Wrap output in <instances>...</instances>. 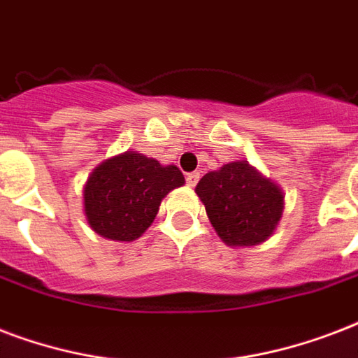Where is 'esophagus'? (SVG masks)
Returning a JSON list of instances; mask_svg holds the SVG:
<instances>
[{"label": "esophagus", "mask_w": 358, "mask_h": 358, "mask_svg": "<svg viewBox=\"0 0 358 358\" xmlns=\"http://www.w3.org/2000/svg\"><path fill=\"white\" fill-rule=\"evenodd\" d=\"M199 181V171H192V173H188L187 176V182L188 187H196Z\"/></svg>", "instance_id": "34e87169"}]
</instances>
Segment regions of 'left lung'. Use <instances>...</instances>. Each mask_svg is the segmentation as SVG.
I'll list each match as a JSON object with an SVG mask.
<instances>
[{
  "label": "left lung",
  "instance_id": "obj_1",
  "mask_svg": "<svg viewBox=\"0 0 358 358\" xmlns=\"http://www.w3.org/2000/svg\"><path fill=\"white\" fill-rule=\"evenodd\" d=\"M207 217L229 246L262 245L273 235L284 210V194L246 160L205 173L196 185Z\"/></svg>",
  "mask_w": 358,
  "mask_h": 358
}]
</instances>
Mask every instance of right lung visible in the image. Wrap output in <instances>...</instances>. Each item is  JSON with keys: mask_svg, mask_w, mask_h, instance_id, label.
<instances>
[{"mask_svg": "<svg viewBox=\"0 0 358 358\" xmlns=\"http://www.w3.org/2000/svg\"><path fill=\"white\" fill-rule=\"evenodd\" d=\"M182 185L177 166L127 151L93 170L84 188L85 217L102 237L130 243L153 224L162 198Z\"/></svg>", "mask_w": 358, "mask_h": 358, "instance_id": "right-lung-1", "label": "right lung"}]
</instances>
